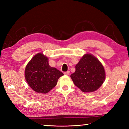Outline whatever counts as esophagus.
<instances>
[{
	"instance_id": "1",
	"label": "esophagus",
	"mask_w": 129,
	"mask_h": 129,
	"mask_svg": "<svg viewBox=\"0 0 129 129\" xmlns=\"http://www.w3.org/2000/svg\"><path fill=\"white\" fill-rule=\"evenodd\" d=\"M69 73H70V72L67 71V72H64V75H69Z\"/></svg>"
}]
</instances>
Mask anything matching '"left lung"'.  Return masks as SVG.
Listing matches in <instances>:
<instances>
[{
  "mask_svg": "<svg viewBox=\"0 0 129 129\" xmlns=\"http://www.w3.org/2000/svg\"><path fill=\"white\" fill-rule=\"evenodd\" d=\"M71 77L75 85L83 92L97 90L105 79V69L101 62L91 54H85L76 65Z\"/></svg>",
  "mask_w": 129,
  "mask_h": 129,
  "instance_id": "8db88e82",
  "label": "left lung"
}]
</instances>
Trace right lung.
<instances>
[{
	"label": "right lung",
	"mask_w": 129,
	"mask_h": 129,
	"mask_svg": "<svg viewBox=\"0 0 129 129\" xmlns=\"http://www.w3.org/2000/svg\"><path fill=\"white\" fill-rule=\"evenodd\" d=\"M63 75L56 68L49 66L48 58L41 53L35 55L25 69V80L30 88L37 93H48Z\"/></svg>",
	"instance_id": "right-lung-1"
}]
</instances>
